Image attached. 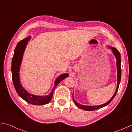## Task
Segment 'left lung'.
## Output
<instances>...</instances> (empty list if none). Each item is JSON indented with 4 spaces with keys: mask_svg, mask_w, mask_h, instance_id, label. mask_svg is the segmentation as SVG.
<instances>
[{
    "mask_svg": "<svg viewBox=\"0 0 132 132\" xmlns=\"http://www.w3.org/2000/svg\"><path fill=\"white\" fill-rule=\"evenodd\" d=\"M108 47L109 48H111L112 50V52L113 53V54L115 55V58H116L117 60V89H116V91H115V93L113 96L111 98L110 100L109 101H108L107 103H105L104 104H103L102 105H82L78 103L77 101L75 100L74 98H73V93L72 94V97H73V101L74 103L75 104V105L77 106L78 107H79V108L82 110H84L85 111H94L96 110H98L100 108H103L105 106L109 104L111 102V101L114 99L115 97V95H116L117 92L118 90V87H119V85L120 84V82H121V54H120V53L118 50L116 48L111 47V46H108Z\"/></svg>",
    "mask_w": 132,
    "mask_h": 132,
    "instance_id": "8db88e82",
    "label": "left lung"
}]
</instances>
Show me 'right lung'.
Listing matches in <instances>:
<instances>
[{
  "mask_svg": "<svg viewBox=\"0 0 132 132\" xmlns=\"http://www.w3.org/2000/svg\"><path fill=\"white\" fill-rule=\"evenodd\" d=\"M31 36H28L24 39L20 40L16 46L14 55L11 62V73H12V79L15 89L18 95L21 97L23 100L32 105H42L48 104L52 100L53 97V92L55 87L59 85V83L62 80L67 78L69 74L67 73H65L60 75L59 77L56 78L54 81V87L52 89V92L48 95L44 96H36L31 94L27 92L22 86L21 83L20 82V67L21 65L23 55L25 52V48L27 45L28 41L31 39Z\"/></svg>",
  "mask_w": 132,
  "mask_h": 132,
  "instance_id": "obj_1",
  "label": "right lung"
}]
</instances>
